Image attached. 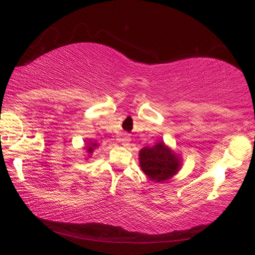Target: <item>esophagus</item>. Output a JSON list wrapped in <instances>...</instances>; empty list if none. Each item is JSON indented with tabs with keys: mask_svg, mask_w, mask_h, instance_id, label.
<instances>
[{
	"mask_svg": "<svg viewBox=\"0 0 255 255\" xmlns=\"http://www.w3.org/2000/svg\"><path fill=\"white\" fill-rule=\"evenodd\" d=\"M120 140H122V143H123L124 146H126V145H128L129 140H130V138H129L128 135H124L122 138H120Z\"/></svg>",
	"mask_w": 255,
	"mask_h": 255,
	"instance_id": "34e87169",
	"label": "esophagus"
}]
</instances>
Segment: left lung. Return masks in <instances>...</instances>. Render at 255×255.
<instances>
[{"mask_svg": "<svg viewBox=\"0 0 255 255\" xmlns=\"http://www.w3.org/2000/svg\"><path fill=\"white\" fill-rule=\"evenodd\" d=\"M141 170L155 182H162L173 176L179 171V158L164 143H157L152 147L141 148L139 152Z\"/></svg>", "mask_w": 255, "mask_h": 255, "instance_id": "8db88e82", "label": "left lung"}]
</instances>
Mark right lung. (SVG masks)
<instances>
[{
  "instance_id": "add662e5",
  "label": "right lung",
  "mask_w": 255,
  "mask_h": 255,
  "mask_svg": "<svg viewBox=\"0 0 255 255\" xmlns=\"http://www.w3.org/2000/svg\"><path fill=\"white\" fill-rule=\"evenodd\" d=\"M96 146H97V144L96 143H91L90 144L89 146H86V149H88V153H92V150H93V148H96Z\"/></svg>"
}]
</instances>
